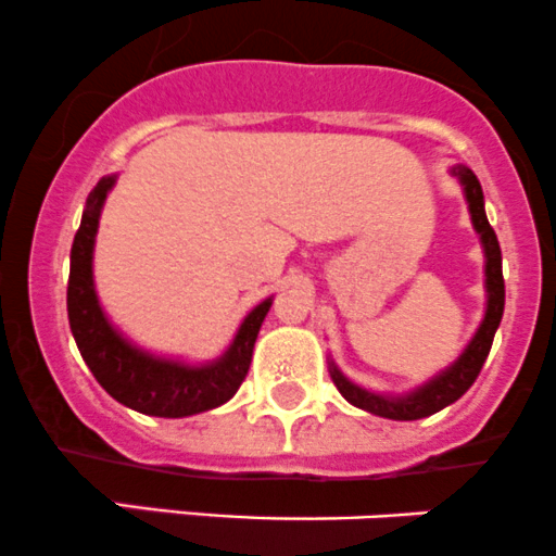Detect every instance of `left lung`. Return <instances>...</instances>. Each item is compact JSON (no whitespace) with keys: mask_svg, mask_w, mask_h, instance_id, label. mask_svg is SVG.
<instances>
[{"mask_svg":"<svg viewBox=\"0 0 556 556\" xmlns=\"http://www.w3.org/2000/svg\"><path fill=\"white\" fill-rule=\"evenodd\" d=\"M452 174L460 179L463 194H466L468 200V211H471L473 230L479 232V240H482V249H484V289H488V311H484V318L482 324H479L473 340L468 342L466 351L457 356L455 364L447 366L444 371H439V375L431 377L428 382H422V386L415 388V391L404 393V396H382V393L366 391V388L348 380V377L337 369L334 362H329V375L331 380H334L337 391H340L353 406H358V409L388 417V420H420V417L433 415V412L444 409V406L457 402V399L473 386V380H477L479 371H482L484 362H488L492 337H495L497 326H501V318H503L506 286H503L501 245H497L495 230H492L488 214H484L482 185H479L473 170L466 168V165L452 168Z\"/></svg>","mask_w":556,"mask_h":556,"instance_id":"8db88e82","label":"left lung"}]
</instances>
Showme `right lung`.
Returning <instances> with one entry per match:
<instances>
[{
	"instance_id": "1",
	"label": "right lung",
	"mask_w": 556,
	"mask_h": 556,
	"mask_svg": "<svg viewBox=\"0 0 556 556\" xmlns=\"http://www.w3.org/2000/svg\"><path fill=\"white\" fill-rule=\"evenodd\" d=\"M114 179L117 176H104L88 194L83 222H79V230L72 243L66 311L74 342L109 396L141 415L190 417L222 406L236 396L240 382L249 375L256 334L270 311L273 296L260 302L243 318L225 356L211 364L190 366L170 362V358L152 356L125 340L101 311L93 283L96 232H99V216L109 190L114 187Z\"/></svg>"
}]
</instances>
